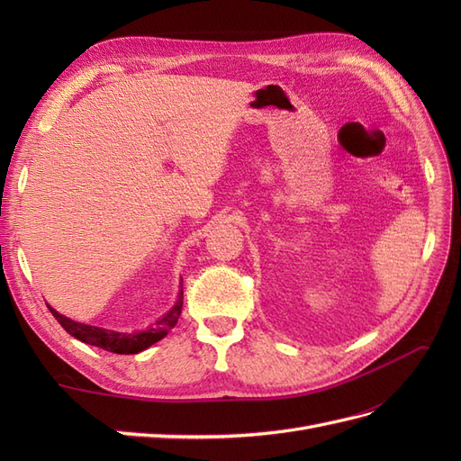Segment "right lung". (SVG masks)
<instances>
[{
    "instance_id": "add662e5",
    "label": "right lung",
    "mask_w": 461,
    "mask_h": 461,
    "mask_svg": "<svg viewBox=\"0 0 461 461\" xmlns=\"http://www.w3.org/2000/svg\"><path fill=\"white\" fill-rule=\"evenodd\" d=\"M180 281H183V278H180ZM48 308L53 313V317L59 321V325L80 342H86L90 346L102 348V350L113 352V354H138L146 350V348H149L151 344L159 342L163 337H167V332L176 325L180 312H183V283H180L178 298L173 308L163 317H159L151 327L138 332H119V330H109L102 327L78 323V321H73L61 315L59 312H55L51 305H48Z\"/></svg>"
}]
</instances>
